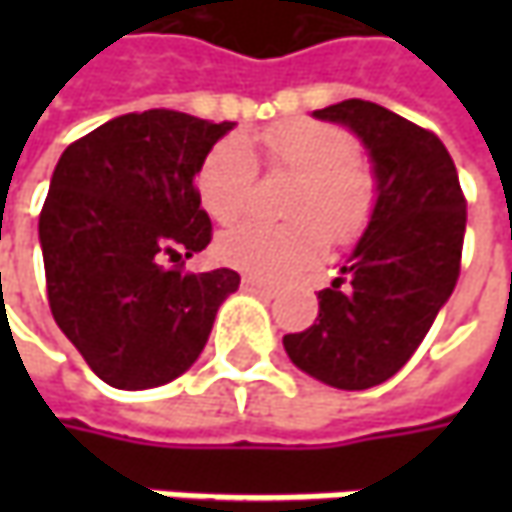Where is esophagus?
<instances>
[{
    "mask_svg": "<svg viewBox=\"0 0 512 512\" xmlns=\"http://www.w3.org/2000/svg\"><path fill=\"white\" fill-rule=\"evenodd\" d=\"M242 285L250 287V290H270V287H273V282H267V279H262V276H253V273H247V276H242Z\"/></svg>",
    "mask_w": 512,
    "mask_h": 512,
    "instance_id": "1",
    "label": "esophagus"
}]
</instances>
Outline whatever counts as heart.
<instances>
[{"mask_svg": "<svg viewBox=\"0 0 512 512\" xmlns=\"http://www.w3.org/2000/svg\"><path fill=\"white\" fill-rule=\"evenodd\" d=\"M262 148L270 168L299 176L287 205V213L296 219L285 225H239L222 236V259L256 273H287L325 253L327 230L339 242L362 230L376 202V182L359 162L350 133L322 122H285L262 133ZM256 185V156L239 136L219 142L196 173L202 207L222 225L245 216Z\"/></svg>", "mask_w": 512, "mask_h": 512, "instance_id": "b5f03b06", "label": "heart"}]
</instances>
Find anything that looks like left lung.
<instances>
[{"instance_id": "left-lung-1", "label": "left lung", "mask_w": 512, "mask_h": 512, "mask_svg": "<svg viewBox=\"0 0 512 512\" xmlns=\"http://www.w3.org/2000/svg\"><path fill=\"white\" fill-rule=\"evenodd\" d=\"M313 116L342 122L367 145L379 199L342 276L319 290L316 322L287 333L285 350L319 382L367 390L402 370L450 299L462 270L467 199L433 130L364 99Z\"/></svg>"}]
</instances>
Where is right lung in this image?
I'll list each match as a JSON object with an SVG mask.
<instances>
[{
  "label": "right lung",
  "mask_w": 512,
  "mask_h": 512,
  "mask_svg": "<svg viewBox=\"0 0 512 512\" xmlns=\"http://www.w3.org/2000/svg\"><path fill=\"white\" fill-rule=\"evenodd\" d=\"M230 128L168 108L125 113L70 142L53 170L39 213L50 313L110 387L182 376L239 287L230 267L185 270L213 239L196 173Z\"/></svg>",
  "instance_id": "add662e5"
}]
</instances>
